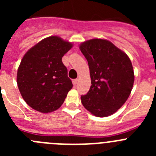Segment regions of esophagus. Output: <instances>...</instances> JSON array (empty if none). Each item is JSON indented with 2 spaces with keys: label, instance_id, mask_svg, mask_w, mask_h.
<instances>
[{
  "label": "esophagus",
  "instance_id": "1",
  "mask_svg": "<svg viewBox=\"0 0 156 156\" xmlns=\"http://www.w3.org/2000/svg\"><path fill=\"white\" fill-rule=\"evenodd\" d=\"M77 82H78V80H77V79H74V80H73V83L74 85L76 84Z\"/></svg>",
  "mask_w": 156,
  "mask_h": 156
}]
</instances>
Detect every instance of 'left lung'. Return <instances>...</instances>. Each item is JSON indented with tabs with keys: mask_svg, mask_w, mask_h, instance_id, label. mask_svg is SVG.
Here are the masks:
<instances>
[{
	"mask_svg": "<svg viewBox=\"0 0 156 156\" xmlns=\"http://www.w3.org/2000/svg\"><path fill=\"white\" fill-rule=\"evenodd\" d=\"M80 49L87 60L91 86L81 102L98 117L115 113L129 98L134 82L130 59L109 41L91 39L83 42Z\"/></svg>",
	"mask_w": 156,
	"mask_h": 156,
	"instance_id": "1",
	"label": "left lung"
}]
</instances>
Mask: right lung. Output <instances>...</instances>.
I'll use <instances>...</instances> for the list:
<instances>
[{"label": "right lung", "instance_id": "1", "mask_svg": "<svg viewBox=\"0 0 156 156\" xmlns=\"http://www.w3.org/2000/svg\"><path fill=\"white\" fill-rule=\"evenodd\" d=\"M73 44L58 36L47 37L25 54L17 72L22 97L32 108L42 113L55 111L73 87L62 58Z\"/></svg>", "mask_w": 156, "mask_h": 156}]
</instances>
